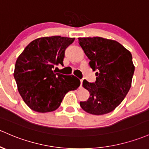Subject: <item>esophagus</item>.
I'll return each instance as SVG.
<instances>
[{"instance_id": "34e87169", "label": "esophagus", "mask_w": 149, "mask_h": 149, "mask_svg": "<svg viewBox=\"0 0 149 149\" xmlns=\"http://www.w3.org/2000/svg\"><path fill=\"white\" fill-rule=\"evenodd\" d=\"M82 79H80V87H81V84H82Z\"/></svg>"}]
</instances>
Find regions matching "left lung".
<instances>
[{"instance_id": "1", "label": "left lung", "mask_w": 149, "mask_h": 149, "mask_svg": "<svg viewBox=\"0 0 149 149\" xmlns=\"http://www.w3.org/2000/svg\"><path fill=\"white\" fill-rule=\"evenodd\" d=\"M79 44L90 60L95 71V82L84 79L82 87L89 92L87 102H80L82 109L94 115L112 111L124 100L132 85L134 66L132 55L122 45L100 37L79 38Z\"/></svg>"}]
</instances>
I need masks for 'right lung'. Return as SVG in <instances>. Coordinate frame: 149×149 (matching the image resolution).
Here are the masks:
<instances>
[{"mask_svg":"<svg viewBox=\"0 0 149 149\" xmlns=\"http://www.w3.org/2000/svg\"><path fill=\"white\" fill-rule=\"evenodd\" d=\"M74 40V38L61 36L38 38L17 57L14 78L20 96L33 111H55L67 92L80 85L74 75H64L53 70L55 65H63L65 49Z\"/></svg>","mask_w":149,"mask_h":149,"instance_id":"right-lung-1","label":"right lung"}]
</instances>
